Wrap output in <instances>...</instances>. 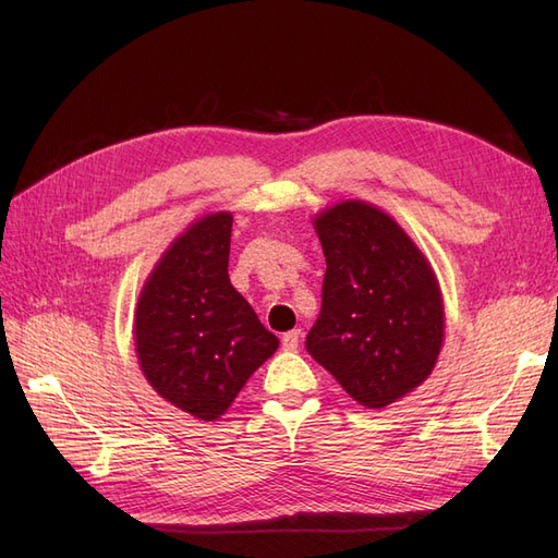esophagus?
I'll use <instances>...</instances> for the list:
<instances>
[{
    "label": "esophagus",
    "instance_id": "34e87169",
    "mask_svg": "<svg viewBox=\"0 0 558 558\" xmlns=\"http://www.w3.org/2000/svg\"><path fill=\"white\" fill-rule=\"evenodd\" d=\"M300 330H291V332H286L283 337H281V347L286 349V351H295L298 349V344H300Z\"/></svg>",
    "mask_w": 558,
    "mask_h": 558
}]
</instances>
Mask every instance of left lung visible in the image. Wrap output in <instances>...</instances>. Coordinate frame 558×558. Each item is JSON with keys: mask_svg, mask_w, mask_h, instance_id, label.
<instances>
[{"mask_svg": "<svg viewBox=\"0 0 558 558\" xmlns=\"http://www.w3.org/2000/svg\"><path fill=\"white\" fill-rule=\"evenodd\" d=\"M326 277L307 351L367 410L412 393L433 373L445 307L424 253L391 216L347 199L314 218Z\"/></svg>", "mask_w": 558, "mask_h": 558, "instance_id": "1", "label": "left lung"}]
</instances>
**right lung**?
Here are the masks:
<instances>
[{
    "label": "right lung",
    "instance_id": "obj_1",
    "mask_svg": "<svg viewBox=\"0 0 558 558\" xmlns=\"http://www.w3.org/2000/svg\"><path fill=\"white\" fill-rule=\"evenodd\" d=\"M232 214L202 216L170 244L148 275L134 347L156 393L214 421L279 347L228 277Z\"/></svg>",
    "mask_w": 558,
    "mask_h": 558
}]
</instances>
